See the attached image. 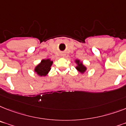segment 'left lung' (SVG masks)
<instances>
[{"label": "left lung", "instance_id": "1", "mask_svg": "<svg viewBox=\"0 0 126 126\" xmlns=\"http://www.w3.org/2000/svg\"><path fill=\"white\" fill-rule=\"evenodd\" d=\"M75 64H77V66L75 67L76 69L80 72L81 74H84V73L86 72V70H87V67L84 64L82 61H80L79 59H76L75 60Z\"/></svg>", "mask_w": 126, "mask_h": 126}]
</instances>
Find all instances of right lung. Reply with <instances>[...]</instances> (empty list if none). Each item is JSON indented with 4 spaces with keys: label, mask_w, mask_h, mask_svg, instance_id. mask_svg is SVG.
<instances>
[{
    "label": "right lung",
    "mask_w": 126,
    "mask_h": 126,
    "mask_svg": "<svg viewBox=\"0 0 126 126\" xmlns=\"http://www.w3.org/2000/svg\"><path fill=\"white\" fill-rule=\"evenodd\" d=\"M53 62L51 59H42L41 62L37 64L34 68V72L39 77H46L51 70V67Z\"/></svg>",
    "instance_id": "1"
}]
</instances>
